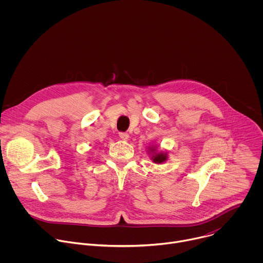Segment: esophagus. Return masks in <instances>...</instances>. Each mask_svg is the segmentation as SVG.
Returning <instances> with one entry per match:
<instances>
[{
    "label": "esophagus",
    "mask_w": 263,
    "mask_h": 263,
    "mask_svg": "<svg viewBox=\"0 0 263 263\" xmlns=\"http://www.w3.org/2000/svg\"><path fill=\"white\" fill-rule=\"evenodd\" d=\"M120 137H121V139H123V140H128V139H129V134L126 133V132H121V133H120Z\"/></svg>",
    "instance_id": "34e87169"
}]
</instances>
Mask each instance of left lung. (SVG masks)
<instances>
[{"instance_id": "1", "label": "left lung", "mask_w": 263, "mask_h": 263, "mask_svg": "<svg viewBox=\"0 0 263 263\" xmlns=\"http://www.w3.org/2000/svg\"><path fill=\"white\" fill-rule=\"evenodd\" d=\"M148 153H149V157H151V160H153L154 163H163L167 160L168 156L166 152H162V151H158L157 146H148Z\"/></svg>"}]
</instances>
